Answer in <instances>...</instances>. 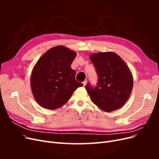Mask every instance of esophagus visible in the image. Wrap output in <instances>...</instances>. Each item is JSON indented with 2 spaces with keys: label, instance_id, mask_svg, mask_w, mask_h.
Segmentation results:
<instances>
[{
  "label": "esophagus",
  "instance_id": "obj_1",
  "mask_svg": "<svg viewBox=\"0 0 159 159\" xmlns=\"http://www.w3.org/2000/svg\"><path fill=\"white\" fill-rule=\"evenodd\" d=\"M86 84H87V80H85L84 82H83V85H84V86H85V85H86Z\"/></svg>",
  "mask_w": 159,
  "mask_h": 159
}]
</instances>
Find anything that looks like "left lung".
Instances as JSON below:
<instances>
[{
  "label": "left lung",
  "instance_id": "left-lung-1",
  "mask_svg": "<svg viewBox=\"0 0 159 159\" xmlns=\"http://www.w3.org/2000/svg\"><path fill=\"white\" fill-rule=\"evenodd\" d=\"M89 59L98 75V85H85L91 102L105 112L121 108L131 95L133 78L124 60L113 52L91 54Z\"/></svg>",
  "mask_w": 159,
  "mask_h": 159
}]
</instances>
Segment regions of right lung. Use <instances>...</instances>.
<instances>
[{"label":"right lung","instance_id":"add662e5","mask_svg":"<svg viewBox=\"0 0 159 159\" xmlns=\"http://www.w3.org/2000/svg\"><path fill=\"white\" fill-rule=\"evenodd\" d=\"M76 52L64 46L46 51L36 63L30 76L34 98L41 107L56 109L68 102L74 91L83 86L75 80L71 65Z\"/></svg>","mask_w":159,"mask_h":159}]
</instances>
